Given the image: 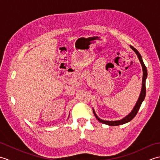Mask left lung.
<instances>
[{
  "instance_id": "left-lung-1",
  "label": "left lung",
  "mask_w": 160,
  "mask_h": 160,
  "mask_svg": "<svg viewBox=\"0 0 160 160\" xmlns=\"http://www.w3.org/2000/svg\"><path fill=\"white\" fill-rule=\"evenodd\" d=\"M131 48L132 50H133L135 53H136L138 58H139V60H140L141 64L142 66V69H143V78H142V87L140 96V97H139V99L137 102V103H136V104H135V106L133 109H132V111H131V113L129 115H128L127 117H125L124 118H123L121 120H118V121H105V120H102L97 116V115L96 114V113H95L94 110H93V113L95 115V116L96 117L97 120L99 122H100L101 123H103V124L109 125V126H118V125L124 124L125 123H127V122H130L131 120H132V119H133L135 117V115H137L139 109H140L142 102H143V100H144V98H145V96H146V79H147V67H146L144 63L143 62V60H142V56L140 55V53L138 52V51L131 45Z\"/></svg>"
}]
</instances>
